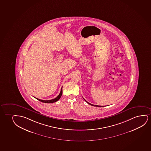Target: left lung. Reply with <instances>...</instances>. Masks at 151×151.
<instances>
[{
	"label": "left lung",
	"instance_id": "8db88e82",
	"mask_svg": "<svg viewBox=\"0 0 151 151\" xmlns=\"http://www.w3.org/2000/svg\"><path fill=\"white\" fill-rule=\"evenodd\" d=\"M84 99V98H83ZM84 100L88 104H89V105H91V106H95V107H104V106H97V105H92V104H91L89 103H88V101H86V100L85 99H84Z\"/></svg>",
	"mask_w": 151,
	"mask_h": 151
}]
</instances>
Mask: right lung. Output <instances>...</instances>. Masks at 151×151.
Returning <instances> with one entry per match:
<instances>
[{
	"mask_svg": "<svg viewBox=\"0 0 151 151\" xmlns=\"http://www.w3.org/2000/svg\"><path fill=\"white\" fill-rule=\"evenodd\" d=\"M62 87L61 88V91H60V93L59 94L58 96L57 97H55L54 99H51V100H42V99H37V98H36V99H38V101H42L43 103H55V101H58L59 99L61 98V96H62Z\"/></svg>",
	"mask_w": 151,
	"mask_h": 151,
	"instance_id": "obj_1",
	"label": "right lung"
}]
</instances>
